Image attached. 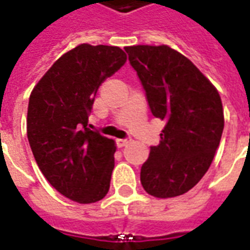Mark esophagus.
<instances>
[{"label": "esophagus", "instance_id": "1", "mask_svg": "<svg viewBox=\"0 0 250 250\" xmlns=\"http://www.w3.org/2000/svg\"><path fill=\"white\" fill-rule=\"evenodd\" d=\"M130 138H125V139H116V146L118 147H125V145H128L130 143Z\"/></svg>", "mask_w": 250, "mask_h": 250}]
</instances>
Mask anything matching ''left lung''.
<instances>
[{"label":"left lung","mask_w":250,"mask_h":250,"mask_svg":"<svg viewBox=\"0 0 250 250\" xmlns=\"http://www.w3.org/2000/svg\"><path fill=\"white\" fill-rule=\"evenodd\" d=\"M154 118L165 120L161 141L141 167L145 191L174 198L198 184L221 142L219 93L198 67L167 46L125 47Z\"/></svg>","instance_id":"8db88e82"}]
</instances>
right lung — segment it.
Returning <instances> with one entry per match:
<instances>
[{
    "label": "right lung",
    "mask_w": 250,
    "mask_h": 250,
    "mask_svg": "<svg viewBox=\"0 0 250 250\" xmlns=\"http://www.w3.org/2000/svg\"><path fill=\"white\" fill-rule=\"evenodd\" d=\"M113 46L80 44L42 77L29 96L28 142L35 161L59 193L78 203L109 191L115 141L88 127L97 89L125 63Z\"/></svg>",
    "instance_id": "obj_1"
}]
</instances>
